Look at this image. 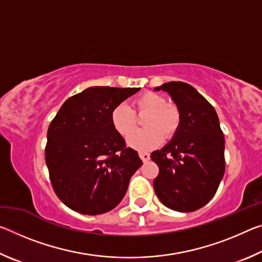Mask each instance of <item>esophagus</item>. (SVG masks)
<instances>
[{
    "label": "esophagus",
    "mask_w": 262,
    "mask_h": 262,
    "mask_svg": "<svg viewBox=\"0 0 262 262\" xmlns=\"http://www.w3.org/2000/svg\"><path fill=\"white\" fill-rule=\"evenodd\" d=\"M139 156L143 162H148L150 159V155L145 151H139Z\"/></svg>",
    "instance_id": "1"
}]
</instances>
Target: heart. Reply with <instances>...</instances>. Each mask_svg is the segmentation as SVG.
I'll return each mask as SVG.
<instances>
[{
	"instance_id": "b5f03b06",
	"label": "heart",
	"mask_w": 262,
	"mask_h": 262,
	"mask_svg": "<svg viewBox=\"0 0 262 262\" xmlns=\"http://www.w3.org/2000/svg\"><path fill=\"white\" fill-rule=\"evenodd\" d=\"M133 107L126 104H119L111 112V122L114 129L126 137L135 129L137 119L135 113L147 115L144 119V130L137 131L128 137L127 143L137 150L155 148L165 139H172L178 132L181 115L173 104H168L166 98L156 92H144L133 101Z\"/></svg>"
}]
</instances>
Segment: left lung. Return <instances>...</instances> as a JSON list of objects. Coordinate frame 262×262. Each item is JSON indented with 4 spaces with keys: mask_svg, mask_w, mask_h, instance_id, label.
Segmentation results:
<instances>
[{
    "mask_svg": "<svg viewBox=\"0 0 262 262\" xmlns=\"http://www.w3.org/2000/svg\"><path fill=\"white\" fill-rule=\"evenodd\" d=\"M155 90L167 92L181 115L176 135L151 154L159 167L155 192L172 210H198L211 200L224 176V135L219 117L209 101L187 83L168 82Z\"/></svg>",
    "mask_w": 262,
    "mask_h": 262,
    "instance_id": "left-lung-1",
    "label": "left lung"
}]
</instances>
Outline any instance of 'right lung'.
<instances>
[{
  "mask_svg": "<svg viewBox=\"0 0 262 262\" xmlns=\"http://www.w3.org/2000/svg\"><path fill=\"white\" fill-rule=\"evenodd\" d=\"M140 88L91 86L61 106L47 132L46 165L57 198L84 215L112 210L142 165L111 122L112 110Z\"/></svg>",
  "mask_w": 262,
  "mask_h": 262,
  "instance_id": "add662e5",
  "label": "right lung"
}]
</instances>
